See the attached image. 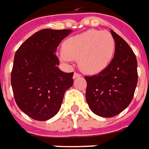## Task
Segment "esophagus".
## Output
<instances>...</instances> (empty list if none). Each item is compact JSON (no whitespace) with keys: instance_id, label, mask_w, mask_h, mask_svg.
<instances>
[{"instance_id":"34e87169","label":"esophagus","mask_w":149,"mask_h":149,"mask_svg":"<svg viewBox=\"0 0 149 149\" xmlns=\"http://www.w3.org/2000/svg\"><path fill=\"white\" fill-rule=\"evenodd\" d=\"M80 76H81V74H79V73H74V76H73V78H74V79H76V78L80 77Z\"/></svg>"}]
</instances>
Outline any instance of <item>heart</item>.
Returning a JSON list of instances; mask_svg holds the SVG:
<instances>
[{"mask_svg":"<svg viewBox=\"0 0 149 149\" xmlns=\"http://www.w3.org/2000/svg\"><path fill=\"white\" fill-rule=\"evenodd\" d=\"M114 49V40L109 32L89 30L66 40L61 59L65 62L77 60L84 73L95 74L109 65Z\"/></svg>","mask_w":149,"mask_h":149,"instance_id":"b5f03b06","label":"heart"}]
</instances>
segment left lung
Returning a JSON list of instances; mask_svg holds the SVG:
<instances>
[{
    "label": "left lung",
    "mask_w": 149,
    "mask_h": 149,
    "mask_svg": "<svg viewBox=\"0 0 149 149\" xmlns=\"http://www.w3.org/2000/svg\"><path fill=\"white\" fill-rule=\"evenodd\" d=\"M115 41L113 58L105 69L93 76H85L86 101L92 112L111 118L124 110L134 95L138 83L137 59L128 43L111 31Z\"/></svg>",
    "instance_id": "left-lung-1"
}]
</instances>
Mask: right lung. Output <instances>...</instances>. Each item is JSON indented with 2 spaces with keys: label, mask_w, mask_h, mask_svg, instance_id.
Masks as SVG:
<instances>
[{
  "label": "right lung",
  "mask_w": 149,
  "mask_h": 149,
  "mask_svg": "<svg viewBox=\"0 0 149 149\" xmlns=\"http://www.w3.org/2000/svg\"><path fill=\"white\" fill-rule=\"evenodd\" d=\"M71 30L44 29L28 38L15 54L10 82L16 104L29 117L48 120L59 112L74 73L58 68L56 48Z\"/></svg>",
  "instance_id": "1"
}]
</instances>
